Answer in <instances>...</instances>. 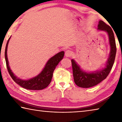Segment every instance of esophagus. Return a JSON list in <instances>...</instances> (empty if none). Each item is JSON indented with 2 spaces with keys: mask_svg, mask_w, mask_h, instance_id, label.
I'll return each mask as SVG.
<instances>
[{
  "mask_svg": "<svg viewBox=\"0 0 122 122\" xmlns=\"http://www.w3.org/2000/svg\"><path fill=\"white\" fill-rule=\"evenodd\" d=\"M71 55V51L69 50H67L65 52V56L66 57H70Z\"/></svg>",
  "mask_w": 122,
  "mask_h": 122,
  "instance_id": "obj_1",
  "label": "esophagus"
}]
</instances>
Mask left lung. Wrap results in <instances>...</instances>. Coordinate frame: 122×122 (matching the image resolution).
<instances>
[{"instance_id":"1","label":"left lung","mask_w":122,"mask_h":122,"mask_svg":"<svg viewBox=\"0 0 122 122\" xmlns=\"http://www.w3.org/2000/svg\"><path fill=\"white\" fill-rule=\"evenodd\" d=\"M97 29L98 30L107 32L108 34L110 46V55L104 68L92 73H86L83 71L76 62L73 59L71 60L74 80L75 84L79 87L90 88L100 83L108 76L114 63L116 54V46L112 28L104 21L100 20Z\"/></svg>"}]
</instances>
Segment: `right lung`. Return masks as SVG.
Returning a JSON list of instances; mask_svg holds the SVG:
<instances>
[{
	"label": "right lung",
	"mask_w": 122,
	"mask_h": 122,
	"mask_svg": "<svg viewBox=\"0 0 122 122\" xmlns=\"http://www.w3.org/2000/svg\"><path fill=\"white\" fill-rule=\"evenodd\" d=\"M10 38L8 40L6 46L5 57L8 71H9V74L12 78V79L15 83L19 84L22 88L26 89L39 90L46 88L50 84L51 78L53 77L54 71L55 70L56 66L63 58L65 52L63 51H60V52L56 54V55H55L54 56L51 57L47 61L45 68L38 75L33 78H30V80H22L20 78H18L15 75H14V74L12 73L10 68L9 61H8L7 59V50L8 44H9Z\"/></svg>",
	"instance_id": "right-lung-1"
}]
</instances>
